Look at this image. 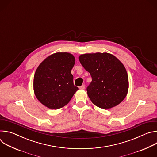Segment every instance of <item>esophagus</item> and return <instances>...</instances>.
Instances as JSON below:
<instances>
[{
	"instance_id": "obj_1",
	"label": "esophagus",
	"mask_w": 157,
	"mask_h": 157,
	"mask_svg": "<svg viewBox=\"0 0 157 157\" xmlns=\"http://www.w3.org/2000/svg\"><path fill=\"white\" fill-rule=\"evenodd\" d=\"M85 88V86L84 85H82V86H81L80 87H79V89H84Z\"/></svg>"
}]
</instances>
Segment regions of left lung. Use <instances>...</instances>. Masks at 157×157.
Segmentation results:
<instances>
[{
    "label": "left lung",
    "instance_id": "left-lung-1",
    "mask_svg": "<svg viewBox=\"0 0 157 157\" xmlns=\"http://www.w3.org/2000/svg\"><path fill=\"white\" fill-rule=\"evenodd\" d=\"M79 59L92 77L87 92L95 105L109 109L125 99L128 89V75L115 56L107 53H86L80 55Z\"/></svg>",
    "mask_w": 157,
    "mask_h": 157
}]
</instances>
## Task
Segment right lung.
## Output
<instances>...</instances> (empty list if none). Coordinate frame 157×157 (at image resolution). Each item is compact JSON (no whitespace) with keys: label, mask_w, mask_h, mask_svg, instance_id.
<instances>
[{"label":"right lung","mask_w":157,"mask_h":157,"mask_svg":"<svg viewBox=\"0 0 157 157\" xmlns=\"http://www.w3.org/2000/svg\"><path fill=\"white\" fill-rule=\"evenodd\" d=\"M75 58L69 53H56L44 59L33 78V90L37 99L51 109L68 104L79 88L73 84L71 71Z\"/></svg>","instance_id":"right-lung-1"}]
</instances>
